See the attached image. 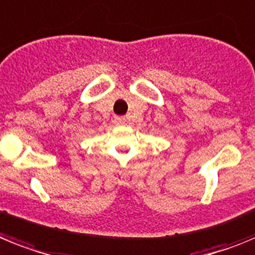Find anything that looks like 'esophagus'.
Wrapping results in <instances>:
<instances>
[{
    "label": "esophagus",
    "instance_id": "obj_1",
    "mask_svg": "<svg viewBox=\"0 0 255 255\" xmlns=\"http://www.w3.org/2000/svg\"><path fill=\"white\" fill-rule=\"evenodd\" d=\"M114 125H117V126H122V125H126V118H123V117H115L114 118Z\"/></svg>",
    "mask_w": 255,
    "mask_h": 255
}]
</instances>
